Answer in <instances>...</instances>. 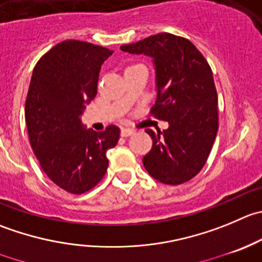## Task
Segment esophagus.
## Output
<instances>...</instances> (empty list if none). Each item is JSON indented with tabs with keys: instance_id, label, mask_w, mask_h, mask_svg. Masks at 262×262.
<instances>
[{
	"instance_id": "34e87169",
	"label": "esophagus",
	"mask_w": 262,
	"mask_h": 262,
	"mask_svg": "<svg viewBox=\"0 0 262 262\" xmlns=\"http://www.w3.org/2000/svg\"><path fill=\"white\" fill-rule=\"evenodd\" d=\"M134 133H136V130H134V129H130V128H123L120 132L121 137H130V136H133Z\"/></svg>"
}]
</instances>
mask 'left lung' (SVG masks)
<instances>
[{"label": "left lung", "mask_w": 262, "mask_h": 262, "mask_svg": "<svg viewBox=\"0 0 262 262\" xmlns=\"http://www.w3.org/2000/svg\"><path fill=\"white\" fill-rule=\"evenodd\" d=\"M123 52L152 58L156 103L151 113L169 128L155 133L143 156L147 172L164 184L188 182L204 167L216 138L217 93L209 63L190 40L170 33L121 46Z\"/></svg>", "instance_id": "left-lung-1"}]
</instances>
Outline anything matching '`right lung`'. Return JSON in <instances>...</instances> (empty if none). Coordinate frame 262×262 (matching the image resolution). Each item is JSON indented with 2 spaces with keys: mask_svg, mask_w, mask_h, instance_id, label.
<instances>
[{
  "mask_svg": "<svg viewBox=\"0 0 262 262\" xmlns=\"http://www.w3.org/2000/svg\"><path fill=\"white\" fill-rule=\"evenodd\" d=\"M114 51L82 40H63L37 62L25 101L30 146L47 177L67 192L95 187L108 166L107 149L120 129H87L82 114L97 93L101 65Z\"/></svg>",
  "mask_w": 262,
  "mask_h": 262,
  "instance_id": "obj_1",
  "label": "right lung"
}]
</instances>
